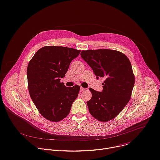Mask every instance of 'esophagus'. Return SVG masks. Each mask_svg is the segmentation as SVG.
Wrapping results in <instances>:
<instances>
[{
	"instance_id": "esophagus-1",
	"label": "esophagus",
	"mask_w": 160,
	"mask_h": 160,
	"mask_svg": "<svg viewBox=\"0 0 160 160\" xmlns=\"http://www.w3.org/2000/svg\"><path fill=\"white\" fill-rule=\"evenodd\" d=\"M85 91H86V89H85V88H82V87L80 88V91H81V92Z\"/></svg>"
}]
</instances>
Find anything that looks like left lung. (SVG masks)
Instances as JSON below:
<instances>
[{
  "label": "left lung",
  "instance_id": "obj_1",
  "mask_svg": "<svg viewBox=\"0 0 160 160\" xmlns=\"http://www.w3.org/2000/svg\"><path fill=\"white\" fill-rule=\"evenodd\" d=\"M80 55L92 68L95 75L104 78L103 91L90 88L91 99L87 102L90 114L102 122L118 116L131 99L135 77L129 59L118 51L82 50Z\"/></svg>",
  "mask_w": 160,
  "mask_h": 160
}]
</instances>
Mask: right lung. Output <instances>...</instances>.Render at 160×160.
<instances>
[{
	"label": "right lung",
	"mask_w": 160,
	"mask_h": 160,
	"mask_svg": "<svg viewBox=\"0 0 160 160\" xmlns=\"http://www.w3.org/2000/svg\"><path fill=\"white\" fill-rule=\"evenodd\" d=\"M80 50L62 46H44L29 61L27 69L29 95L40 114L58 122L69 114L80 91L79 86L67 88L63 78L71 61Z\"/></svg>",
	"instance_id": "add662e5"
}]
</instances>
